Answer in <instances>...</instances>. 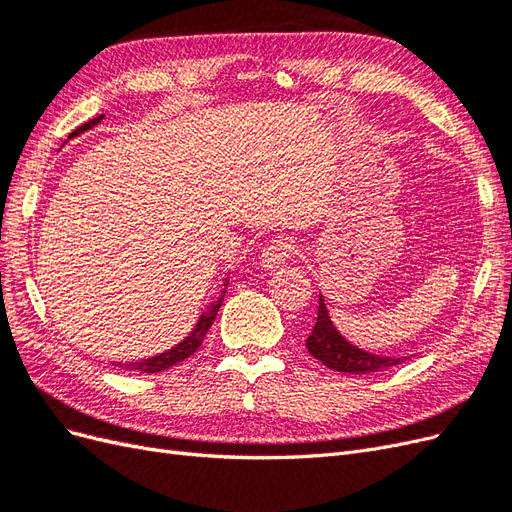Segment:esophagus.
Listing matches in <instances>:
<instances>
[{
	"mask_svg": "<svg viewBox=\"0 0 512 512\" xmlns=\"http://www.w3.org/2000/svg\"><path fill=\"white\" fill-rule=\"evenodd\" d=\"M297 252V243H294L292 239L288 237H277L273 239L265 250H262V256H260V262L262 267H265L267 271H275L286 265V260Z\"/></svg>",
	"mask_w": 512,
	"mask_h": 512,
	"instance_id": "34e87169",
	"label": "esophagus"
}]
</instances>
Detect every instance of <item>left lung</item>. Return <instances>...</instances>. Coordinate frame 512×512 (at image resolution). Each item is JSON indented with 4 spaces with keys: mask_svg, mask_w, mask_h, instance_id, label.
<instances>
[{
    "mask_svg": "<svg viewBox=\"0 0 512 512\" xmlns=\"http://www.w3.org/2000/svg\"><path fill=\"white\" fill-rule=\"evenodd\" d=\"M305 346L314 359H318L329 369L344 371V374H371V371H382L406 361V356H382L374 352H365L346 342L333 327L322 294L318 299V318Z\"/></svg>",
    "mask_w": 512,
    "mask_h": 512,
    "instance_id": "obj_1",
    "label": "left lung"
}]
</instances>
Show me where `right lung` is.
Listing matches in <instances>:
<instances>
[{"mask_svg":"<svg viewBox=\"0 0 512 512\" xmlns=\"http://www.w3.org/2000/svg\"><path fill=\"white\" fill-rule=\"evenodd\" d=\"M102 119H104V115L94 117L91 121L83 123V126H81V128H76L68 138H72V136H79V134H83L85 130H91V128H94L96 123H100ZM224 286H228V282H224ZM224 292H226V290H222V297H220L218 301H215V303H211V307L207 309V312L198 318L196 327L190 331V335L185 337L183 342H179L175 348H170V350H166V352H162V354H158V356H151V359H145V361H136V363H117V365H119V367H126L128 371H141V374H158V371H164V369L173 367V365H177V363H181V361L188 359V356H192V354L200 348V344H203V339H205V335H207L209 327L213 324L215 316H218V312H220V305H222V299H224Z\"/></svg>","mask_w":512,"mask_h":512,"instance_id":"add662e5","label":"right lung"}]
</instances>
